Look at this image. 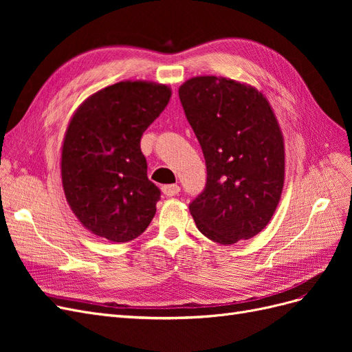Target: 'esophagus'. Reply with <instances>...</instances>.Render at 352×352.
I'll return each mask as SVG.
<instances>
[{
    "instance_id": "34e87169",
    "label": "esophagus",
    "mask_w": 352,
    "mask_h": 352,
    "mask_svg": "<svg viewBox=\"0 0 352 352\" xmlns=\"http://www.w3.org/2000/svg\"><path fill=\"white\" fill-rule=\"evenodd\" d=\"M162 189H163L164 195H167V197H173V195H177L180 192V186L176 185V184H173V185H164Z\"/></svg>"
}]
</instances>
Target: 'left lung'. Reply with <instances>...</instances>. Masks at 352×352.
Returning a JSON list of instances; mask_svg holds the SVG:
<instances>
[{
    "label": "left lung",
    "instance_id": "obj_1",
    "mask_svg": "<svg viewBox=\"0 0 352 352\" xmlns=\"http://www.w3.org/2000/svg\"><path fill=\"white\" fill-rule=\"evenodd\" d=\"M206 158L207 182L189 204L202 235L221 245L250 239L270 221L285 179L283 138L263 94L199 76L179 89Z\"/></svg>",
    "mask_w": 352,
    "mask_h": 352
}]
</instances>
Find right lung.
Here are the masks:
<instances>
[{
    "mask_svg": "<svg viewBox=\"0 0 352 352\" xmlns=\"http://www.w3.org/2000/svg\"><path fill=\"white\" fill-rule=\"evenodd\" d=\"M166 85L119 82L85 101L67 127L61 179L82 225L113 242L138 238L162 195L146 176L141 138L170 100Z\"/></svg>",
    "mask_w": 352,
    "mask_h": 352,
    "instance_id": "right-lung-1",
    "label": "right lung"
}]
</instances>
